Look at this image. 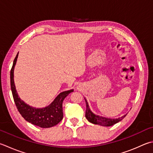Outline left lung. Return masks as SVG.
<instances>
[{
  "mask_svg": "<svg viewBox=\"0 0 153 153\" xmlns=\"http://www.w3.org/2000/svg\"><path fill=\"white\" fill-rule=\"evenodd\" d=\"M86 102V113H85V117L89 122L91 123L95 124V125H99L104 126H110L114 125V124L117 123L118 122L120 121V120H123L124 118L126 117V114L124 115V116L118 118V119H110V118H106L103 117L101 116H99V115H97L91 112L90 108L88 107V102L85 99Z\"/></svg>",
  "mask_w": 153,
  "mask_h": 153,
  "instance_id": "1",
  "label": "left lung"
}]
</instances>
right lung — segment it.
<instances>
[{"label":"right lung","instance_id":"right-lung-1","mask_svg":"<svg viewBox=\"0 0 153 153\" xmlns=\"http://www.w3.org/2000/svg\"><path fill=\"white\" fill-rule=\"evenodd\" d=\"M18 54L14 59L10 70V86L14 101L20 114L27 120L34 125L41 128H49L56 125L63 118L62 102L69 93L73 92V89L60 93L50 105L45 108H36L27 105L20 99L16 93L14 82V68L16 64Z\"/></svg>","mask_w":153,"mask_h":153}]
</instances>
